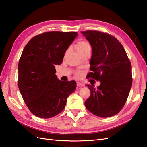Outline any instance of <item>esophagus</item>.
I'll return each mask as SVG.
<instances>
[{"label": "esophagus", "instance_id": "esophagus-1", "mask_svg": "<svg viewBox=\"0 0 147 147\" xmlns=\"http://www.w3.org/2000/svg\"><path fill=\"white\" fill-rule=\"evenodd\" d=\"M77 86L78 87H82L84 86V84L80 83V82H77Z\"/></svg>", "mask_w": 147, "mask_h": 147}]
</instances>
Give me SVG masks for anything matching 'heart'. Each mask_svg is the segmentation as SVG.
Segmentation results:
<instances>
[{"label": "heart", "mask_w": 147, "mask_h": 147, "mask_svg": "<svg viewBox=\"0 0 147 147\" xmlns=\"http://www.w3.org/2000/svg\"><path fill=\"white\" fill-rule=\"evenodd\" d=\"M76 50L78 53L81 54L83 53L86 52L87 51H91V46L87 41L85 40H81L79 41L76 45Z\"/></svg>", "instance_id": "1"}]
</instances>
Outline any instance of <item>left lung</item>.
<instances>
[{"label":"left lung","mask_w":147,"mask_h":147,"mask_svg":"<svg viewBox=\"0 0 147 147\" xmlns=\"http://www.w3.org/2000/svg\"><path fill=\"white\" fill-rule=\"evenodd\" d=\"M92 47L88 78L100 85L86 84L91 95L84 102L91 113L102 118L117 115L123 107L132 84L131 65L124 47L115 37L97 30L81 32Z\"/></svg>","instance_id":"obj_1"}]
</instances>
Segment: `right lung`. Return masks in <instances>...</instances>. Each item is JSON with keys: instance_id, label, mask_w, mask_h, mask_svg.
<instances>
[{"instance_id": "obj_1", "label": "right lung", "mask_w": 147, "mask_h": 147, "mask_svg": "<svg viewBox=\"0 0 147 147\" xmlns=\"http://www.w3.org/2000/svg\"><path fill=\"white\" fill-rule=\"evenodd\" d=\"M76 32L51 31L27 43L20 56L18 86L24 101L36 117L49 118L62 111L67 98L76 90V81H63L56 74Z\"/></svg>"}]
</instances>
